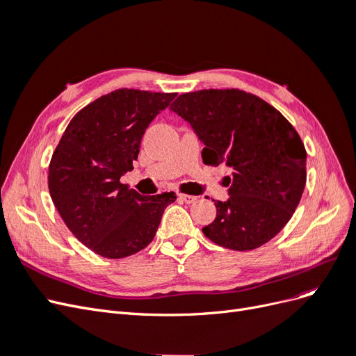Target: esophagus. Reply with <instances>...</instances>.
Returning a JSON list of instances; mask_svg holds the SVG:
<instances>
[{
	"mask_svg": "<svg viewBox=\"0 0 356 356\" xmlns=\"http://www.w3.org/2000/svg\"><path fill=\"white\" fill-rule=\"evenodd\" d=\"M178 199L181 200V202H184V203H193V202H196V196H191V195H184V193H179L178 195Z\"/></svg>",
	"mask_w": 356,
	"mask_h": 356,
	"instance_id": "34e87169",
	"label": "esophagus"
}]
</instances>
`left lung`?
<instances>
[{
	"label": "left lung",
	"instance_id": "obj_1",
	"mask_svg": "<svg viewBox=\"0 0 356 356\" xmlns=\"http://www.w3.org/2000/svg\"><path fill=\"white\" fill-rule=\"evenodd\" d=\"M170 111L190 123L204 165L232 169L229 199L215 200L217 218L202 232L234 251L264 245L291 220L306 186V149L270 104L239 89L182 93Z\"/></svg>",
	"mask_w": 356,
	"mask_h": 356
}]
</instances>
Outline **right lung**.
<instances>
[{
  "label": "right lung",
  "mask_w": 356,
  "mask_h": 356,
  "mask_svg": "<svg viewBox=\"0 0 356 356\" xmlns=\"http://www.w3.org/2000/svg\"><path fill=\"white\" fill-rule=\"evenodd\" d=\"M177 93L118 89L74 115L51 156L49 191L67 227L101 257L134 255L154 239L174 191L143 196L120 182L148 124Z\"/></svg>",
  "instance_id": "add662e5"
}]
</instances>
